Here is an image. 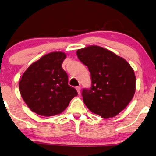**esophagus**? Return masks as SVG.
<instances>
[{
    "label": "esophagus",
    "instance_id": "obj_1",
    "mask_svg": "<svg viewBox=\"0 0 156 156\" xmlns=\"http://www.w3.org/2000/svg\"><path fill=\"white\" fill-rule=\"evenodd\" d=\"M76 91H77L78 94H80V92H81V87H80V86L76 87Z\"/></svg>",
    "mask_w": 156,
    "mask_h": 156
}]
</instances>
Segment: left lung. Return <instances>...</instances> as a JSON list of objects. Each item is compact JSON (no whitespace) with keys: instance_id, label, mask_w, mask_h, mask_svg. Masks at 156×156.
Returning a JSON list of instances; mask_svg holds the SVG:
<instances>
[{"instance_id":"obj_1","label":"left lung","mask_w":156,"mask_h":156,"mask_svg":"<svg viewBox=\"0 0 156 156\" xmlns=\"http://www.w3.org/2000/svg\"><path fill=\"white\" fill-rule=\"evenodd\" d=\"M76 55L90 72L91 87L82 92L89 110L104 118L124 110L135 91L134 71L127 61L98 46L79 49Z\"/></svg>"}]
</instances>
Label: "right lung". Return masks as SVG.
I'll return each mask as SVG.
<instances>
[{"instance_id":"obj_1","label":"right lung","mask_w":156,"mask_h":156,"mask_svg":"<svg viewBox=\"0 0 156 156\" xmlns=\"http://www.w3.org/2000/svg\"><path fill=\"white\" fill-rule=\"evenodd\" d=\"M66 54L51 52L29 66L19 82L22 98L31 111L41 116H53L67 108L77 91L68 84L62 64Z\"/></svg>"}]
</instances>
